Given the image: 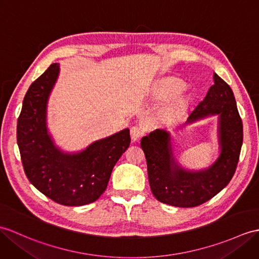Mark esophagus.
I'll use <instances>...</instances> for the list:
<instances>
[{
    "label": "esophagus",
    "mask_w": 259,
    "mask_h": 259,
    "mask_svg": "<svg viewBox=\"0 0 259 259\" xmlns=\"http://www.w3.org/2000/svg\"><path fill=\"white\" fill-rule=\"evenodd\" d=\"M144 134V130L139 127V125H134V127H131L130 129V136H131V139L136 141V140H139L140 138L143 136Z\"/></svg>",
    "instance_id": "34e87169"
}]
</instances>
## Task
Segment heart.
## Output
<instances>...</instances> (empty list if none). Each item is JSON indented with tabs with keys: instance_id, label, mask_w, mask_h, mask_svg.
Wrapping results in <instances>:
<instances>
[{
	"instance_id": "b5f03b06",
	"label": "heart",
	"mask_w": 259,
	"mask_h": 259,
	"mask_svg": "<svg viewBox=\"0 0 259 259\" xmlns=\"http://www.w3.org/2000/svg\"><path fill=\"white\" fill-rule=\"evenodd\" d=\"M181 90H182L181 83L174 81L162 87L160 89L159 95L163 98H171V97H174V96H177L180 92H181Z\"/></svg>"
}]
</instances>
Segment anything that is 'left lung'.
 <instances>
[{"mask_svg":"<svg viewBox=\"0 0 259 259\" xmlns=\"http://www.w3.org/2000/svg\"><path fill=\"white\" fill-rule=\"evenodd\" d=\"M208 115H220L222 151L218 161L205 171L190 173L178 166L171 152L170 135L164 130L158 129L141 139L150 188L158 201L178 207H195L230 183L239 160L243 122L232 88L216 74L214 85L190 112L186 122Z\"/></svg>","mask_w":259,"mask_h":259,"instance_id":"8db88e82","label":"left lung"}]
</instances>
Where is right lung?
<instances>
[{
    "label": "right lung",
    "instance_id": "1",
    "mask_svg": "<svg viewBox=\"0 0 259 259\" xmlns=\"http://www.w3.org/2000/svg\"><path fill=\"white\" fill-rule=\"evenodd\" d=\"M52 64L24 97L17 119V144L28 181L52 201L66 206L95 202L107 189L113 166L130 144L129 129L96 141L78 154H64L47 135L46 104L58 76Z\"/></svg>",
    "mask_w": 259,
    "mask_h": 259
}]
</instances>
